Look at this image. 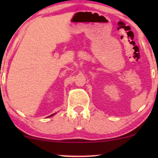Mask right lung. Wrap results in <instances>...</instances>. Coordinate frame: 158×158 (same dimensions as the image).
Returning a JSON list of instances; mask_svg holds the SVG:
<instances>
[{
	"instance_id": "obj_1",
	"label": "right lung",
	"mask_w": 158,
	"mask_h": 158,
	"mask_svg": "<svg viewBox=\"0 0 158 158\" xmlns=\"http://www.w3.org/2000/svg\"><path fill=\"white\" fill-rule=\"evenodd\" d=\"M56 113H54V114H51V115H50V116H49V117H48H48H52V116H53V115H55V114H56Z\"/></svg>"
}]
</instances>
